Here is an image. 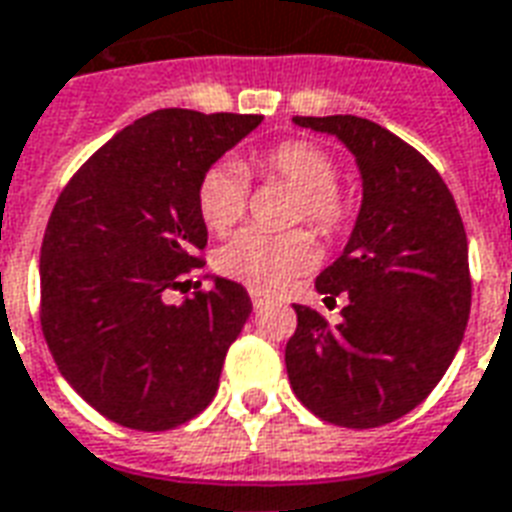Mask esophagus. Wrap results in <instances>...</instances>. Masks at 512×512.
Returning a JSON list of instances; mask_svg holds the SVG:
<instances>
[{"mask_svg":"<svg viewBox=\"0 0 512 512\" xmlns=\"http://www.w3.org/2000/svg\"><path fill=\"white\" fill-rule=\"evenodd\" d=\"M249 298H252V306L255 309H263L268 304V295L260 293V290H249Z\"/></svg>","mask_w":512,"mask_h":512,"instance_id":"esophagus-1","label":"esophagus"}]
</instances>
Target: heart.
<instances>
[{"label":"heart","mask_w":512,"mask_h":512,"mask_svg":"<svg viewBox=\"0 0 512 512\" xmlns=\"http://www.w3.org/2000/svg\"><path fill=\"white\" fill-rule=\"evenodd\" d=\"M255 170L268 179L285 181L298 192L295 222L317 230L320 236L333 238L347 230L352 219V200L339 184V165L331 154L309 140H282L257 154ZM249 200V181L244 170L233 162H217L200 176L195 203L203 225L211 233H225L244 217ZM314 244L306 233L274 236L266 230H241L227 241L217 255L219 271L252 290L276 293L290 285L295 276L312 268Z\"/></svg>","instance_id":"heart-1"}]
</instances>
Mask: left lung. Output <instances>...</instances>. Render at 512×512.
Instances as JSON below:
<instances>
[{
    "label": "left lung",
    "mask_w": 512,
    "mask_h": 512,
    "mask_svg": "<svg viewBox=\"0 0 512 512\" xmlns=\"http://www.w3.org/2000/svg\"><path fill=\"white\" fill-rule=\"evenodd\" d=\"M355 154L363 200L344 252L317 293L347 298L342 323L295 306L285 350L295 396L344 429H377L415 410L448 372L472 304L467 233L434 165L361 116H295Z\"/></svg>",
    "instance_id": "obj_1"
}]
</instances>
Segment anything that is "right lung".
Listing matches in <instances>:
<instances>
[{
    "label": "right lung",
    "instance_id": "add662e5",
    "mask_svg": "<svg viewBox=\"0 0 512 512\" xmlns=\"http://www.w3.org/2000/svg\"><path fill=\"white\" fill-rule=\"evenodd\" d=\"M255 113L165 108L116 132L56 200L40 249V325L59 372L119 426L168 431L206 410L252 312L214 276L168 304L203 266L200 176L255 130Z\"/></svg>",
    "mask_w": 512,
    "mask_h": 512
}]
</instances>
